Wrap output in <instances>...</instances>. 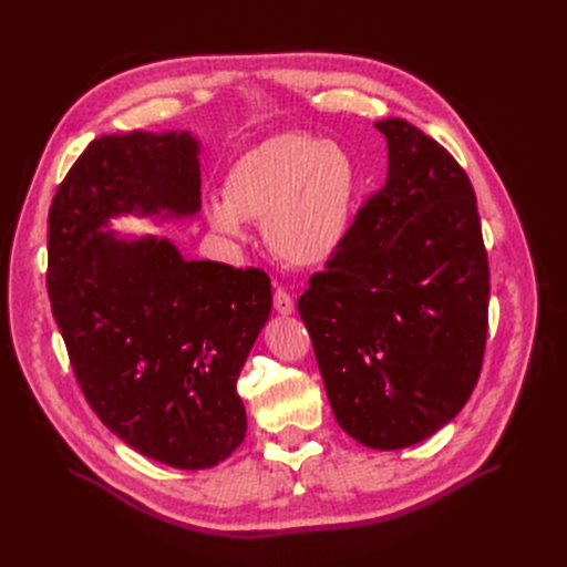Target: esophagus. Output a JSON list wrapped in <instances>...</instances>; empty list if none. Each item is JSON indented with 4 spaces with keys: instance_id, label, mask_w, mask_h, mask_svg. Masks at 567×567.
Returning a JSON list of instances; mask_svg holds the SVG:
<instances>
[{
    "instance_id": "obj_1",
    "label": "esophagus",
    "mask_w": 567,
    "mask_h": 567,
    "mask_svg": "<svg viewBox=\"0 0 567 567\" xmlns=\"http://www.w3.org/2000/svg\"><path fill=\"white\" fill-rule=\"evenodd\" d=\"M275 309L281 313V316H290L295 311L292 307V298L284 290V288H277L275 290Z\"/></svg>"
}]
</instances>
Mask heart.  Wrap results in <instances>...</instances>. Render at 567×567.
<instances>
[{"label": "heart", "instance_id": "heart-1", "mask_svg": "<svg viewBox=\"0 0 567 567\" xmlns=\"http://www.w3.org/2000/svg\"><path fill=\"white\" fill-rule=\"evenodd\" d=\"M355 194L358 168L346 150L309 133H277L228 168L224 200H207L205 217L228 237L245 235L241 221H262L281 260L313 267L343 245Z\"/></svg>", "mask_w": 567, "mask_h": 567}]
</instances>
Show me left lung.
<instances>
[{"label": "left lung", "mask_w": 567, "mask_h": 567, "mask_svg": "<svg viewBox=\"0 0 567 567\" xmlns=\"http://www.w3.org/2000/svg\"><path fill=\"white\" fill-rule=\"evenodd\" d=\"M388 177L298 311L348 436L401 450L464 409L487 343L489 265L468 175L406 120L375 122Z\"/></svg>", "instance_id": "obj_1"}]
</instances>
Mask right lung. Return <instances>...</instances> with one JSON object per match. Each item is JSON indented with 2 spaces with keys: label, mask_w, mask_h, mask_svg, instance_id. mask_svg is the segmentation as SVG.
Instances as JSON below:
<instances>
[{
  "label": "right lung",
  "mask_w": 567,
  "mask_h": 567,
  "mask_svg": "<svg viewBox=\"0 0 567 567\" xmlns=\"http://www.w3.org/2000/svg\"><path fill=\"white\" fill-rule=\"evenodd\" d=\"M200 143L188 131L101 136L48 214V295L99 420L173 468H212L245 441L237 375L272 309L262 269L184 260L166 237L111 219L194 217Z\"/></svg>",
  "instance_id": "right-lung-1"
}]
</instances>
